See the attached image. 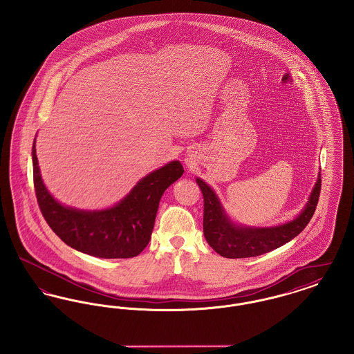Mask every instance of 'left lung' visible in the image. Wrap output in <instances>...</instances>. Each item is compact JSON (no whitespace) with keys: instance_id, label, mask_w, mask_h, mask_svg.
I'll use <instances>...</instances> for the list:
<instances>
[{"instance_id":"obj_1","label":"left lung","mask_w":354,"mask_h":354,"mask_svg":"<svg viewBox=\"0 0 354 354\" xmlns=\"http://www.w3.org/2000/svg\"><path fill=\"white\" fill-rule=\"evenodd\" d=\"M204 199L203 232L215 252L227 259L254 257L270 252L299 235L310 221L320 198L321 175L301 214L296 219L270 228L240 227L225 215L216 194L202 179H196Z\"/></svg>"}]
</instances>
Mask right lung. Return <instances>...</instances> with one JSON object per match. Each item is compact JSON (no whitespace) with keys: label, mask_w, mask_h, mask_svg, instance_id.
<instances>
[{"label":"right lung","mask_w":354,"mask_h":354,"mask_svg":"<svg viewBox=\"0 0 354 354\" xmlns=\"http://www.w3.org/2000/svg\"><path fill=\"white\" fill-rule=\"evenodd\" d=\"M34 189L39 209L53 232L68 247L102 259H129L142 252L150 239L163 192L185 169L174 160L145 176L120 202L102 211H82L57 202L42 182L33 150Z\"/></svg>","instance_id":"obj_1"}]
</instances>
